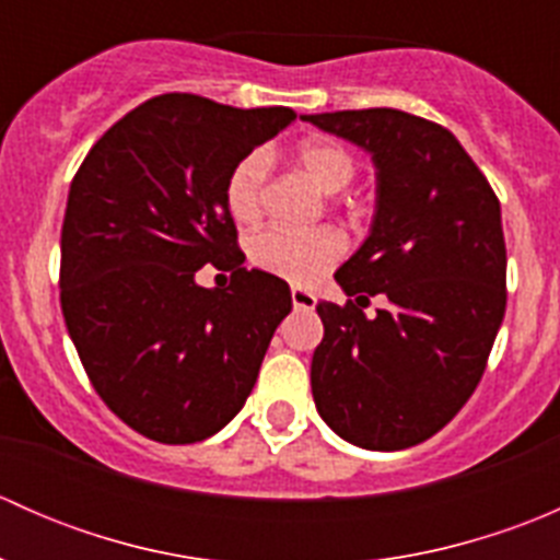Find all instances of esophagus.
<instances>
[{
	"mask_svg": "<svg viewBox=\"0 0 560 560\" xmlns=\"http://www.w3.org/2000/svg\"><path fill=\"white\" fill-rule=\"evenodd\" d=\"M292 306L303 308V312H312V308L316 306L314 292L303 290V287H292Z\"/></svg>",
	"mask_w": 560,
	"mask_h": 560,
	"instance_id": "1",
	"label": "esophagus"
}]
</instances>
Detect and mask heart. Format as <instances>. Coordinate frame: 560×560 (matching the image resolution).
<instances>
[{
	"mask_svg": "<svg viewBox=\"0 0 560 560\" xmlns=\"http://www.w3.org/2000/svg\"><path fill=\"white\" fill-rule=\"evenodd\" d=\"M295 160L325 195H336L354 178V160L343 145L327 138H308L295 149ZM268 160L248 154L224 180V202L238 224H254L262 213ZM252 262L279 279L312 284L343 254V235L332 228H270L254 235Z\"/></svg>",
	"mask_w": 560,
	"mask_h": 560,
	"instance_id": "obj_1",
	"label": "heart"
}]
</instances>
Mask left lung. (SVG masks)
Here are the masks:
<instances>
[{
  "mask_svg": "<svg viewBox=\"0 0 560 560\" xmlns=\"http://www.w3.org/2000/svg\"><path fill=\"white\" fill-rule=\"evenodd\" d=\"M303 121L369 151L376 167L369 238L336 270L347 306L316 303V411L354 447H415L471 398L504 319L499 197L455 135L420 116L369 107ZM374 294L388 308L365 315Z\"/></svg>",
  "mask_w": 560,
  "mask_h": 560,
  "instance_id": "8db88e82",
  "label": "left lung"
}]
</instances>
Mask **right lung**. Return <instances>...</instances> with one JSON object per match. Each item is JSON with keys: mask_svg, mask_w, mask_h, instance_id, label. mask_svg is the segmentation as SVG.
<instances>
[{"mask_svg": "<svg viewBox=\"0 0 560 560\" xmlns=\"http://www.w3.org/2000/svg\"><path fill=\"white\" fill-rule=\"evenodd\" d=\"M295 121L290 107L162 94L129 110L78 167L61 224V314L107 409L162 444L222 431L257 382L287 281L246 270L224 180ZM202 264L230 269L208 291Z\"/></svg>", "mask_w": 560, "mask_h": 560, "instance_id": "obj_1", "label": "right lung"}]
</instances>
